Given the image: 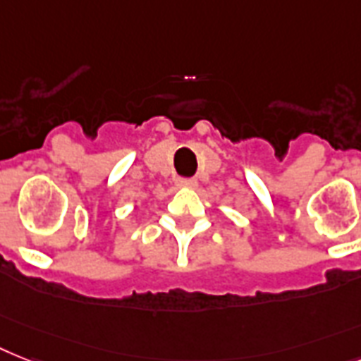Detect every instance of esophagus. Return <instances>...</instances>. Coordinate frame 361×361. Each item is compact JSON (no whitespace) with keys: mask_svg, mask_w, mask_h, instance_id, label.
I'll use <instances>...</instances> for the list:
<instances>
[{"mask_svg":"<svg viewBox=\"0 0 361 361\" xmlns=\"http://www.w3.org/2000/svg\"><path fill=\"white\" fill-rule=\"evenodd\" d=\"M176 185L178 187H187V189H195L198 185V181L195 178H187V180H178L176 181Z\"/></svg>","mask_w":361,"mask_h":361,"instance_id":"esophagus-1","label":"esophagus"}]
</instances>
